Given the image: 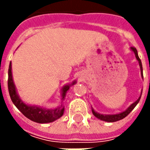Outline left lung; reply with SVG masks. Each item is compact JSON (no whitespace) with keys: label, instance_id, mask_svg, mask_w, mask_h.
Listing matches in <instances>:
<instances>
[{"label":"left lung","instance_id":"obj_1","mask_svg":"<svg viewBox=\"0 0 150 150\" xmlns=\"http://www.w3.org/2000/svg\"><path fill=\"white\" fill-rule=\"evenodd\" d=\"M130 49L132 50L134 52V54H135L136 57V59L138 60L139 62V67H140V71H141V76L142 78H143V67H142V62L141 60L139 59V56H138V52H137V50H136L135 47H131ZM142 94V93H141ZM140 98H141V95L140 97L137 99V101H135L134 103H132L131 105H130L125 111L122 112H119V113H117V114H101V113H98V112H97L96 111H94V109L93 108H92V112L93 113V115L95 116L96 118H98V119H100V120H103V121H105V122H108V123H112V122H116V121H118V120H121V119H123L127 115H129V113L134 108L135 106L138 104V103L139 102L140 100Z\"/></svg>","mask_w":150,"mask_h":150}]
</instances>
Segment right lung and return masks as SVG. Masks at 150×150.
I'll return each instance as SVG.
<instances>
[{"instance_id":"obj_1","label":"right lung","mask_w":150,"mask_h":150,"mask_svg":"<svg viewBox=\"0 0 150 150\" xmlns=\"http://www.w3.org/2000/svg\"><path fill=\"white\" fill-rule=\"evenodd\" d=\"M76 83V81L72 82L71 84L65 85L62 88V99L65 98L67 91L70 88V87ZM8 90L11 99L21 112L26 116V118L31 119L33 122L39 123V124H47L52 123L55 120L58 119L63 115L64 112V107L61 106L54 108V109H46L41 107L30 106L27 105L19 98L16 93V89L15 87L14 82L12 79V73H11V62H10L8 69Z\"/></svg>"}]
</instances>
